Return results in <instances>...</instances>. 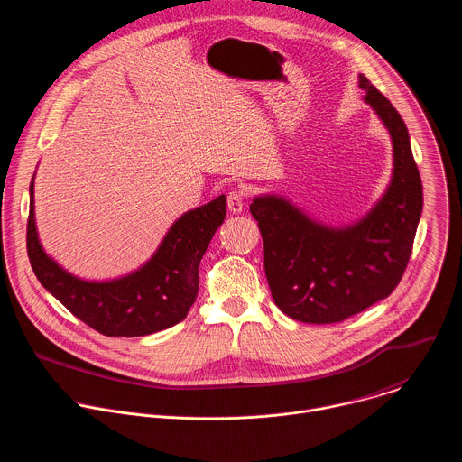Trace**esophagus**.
I'll return each mask as SVG.
<instances>
[{
    "label": "esophagus",
    "mask_w": 462,
    "mask_h": 462,
    "mask_svg": "<svg viewBox=\"0 0 462 462\" xmlns=\"http://www.w3.org/2000/svg\"><path fill=\"white\" fill-rule=\"evenodd\" d=\"M245 192L243 190H230L228 196H226V205H228V210L234 212V214H239L243 212L245 208Z\"/></svg>",
    "instance_id": "esophagus-1"
}]
</instances>
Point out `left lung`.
<instances>
[{
  "mask_svg": "<svg viewBox=\"0 0 462 462\" xmlns=\"http://www.w3.org/2000/svg\"><path fill=\"white\" fill-rule=\"evenodd\" d=\"M359 87L393 143L392 183L375 208L336 230L275 196L250 205L273 302L300 323H341L388 297L408 266L422 212V183L402 117L363 74Z\"/></svg>",
  "mask_w": 462,
  "mask_h": 462,
  "instance_id": "left-lung-1",
  "label": "left lung"
}]
</instances>
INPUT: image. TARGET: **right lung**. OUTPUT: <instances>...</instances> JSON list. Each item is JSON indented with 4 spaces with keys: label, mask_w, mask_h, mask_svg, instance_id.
Instances as JSON below:
<instances>
[{
    "label": "right lung",
    "mask_w": 462,
    "mask_h": 462,
    "mask_svg": "<svg viewBox=\"0 0 462 462\" xmlns=\"http://www.w3.org/2000/svg\"><path fill=\"white\" fill-rule=\"evenodd\" d=\"M226 216V198L181 216L153 257L137 272L106 282L81 281L60 268L42 248L34 221V178L27 221V252L40 282L96 332L139 337L181 323L196 300L199 263Z\"/></svg>",
    "instance_id": "1"
}]
</instances>
